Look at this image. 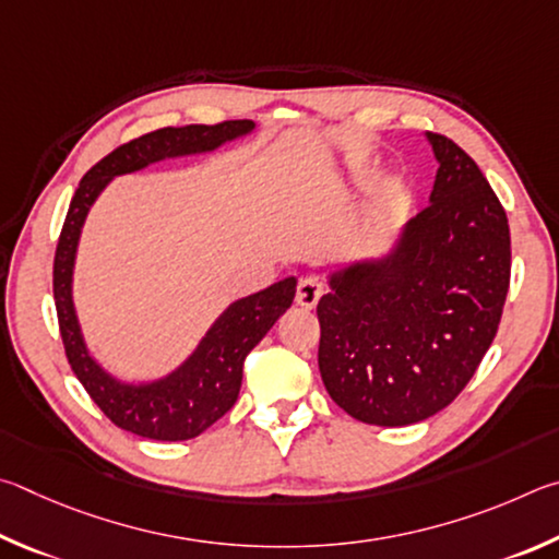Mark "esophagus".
<instances>
[{
  "label": "esophagus",
  "instance_id": "1",
  "mask_svg": "<svg viewBox=\"0 0 559 559\" xmlns=\"http://www.w3.org/2000/svg\"><path fill=\"white\" fill-rule=\"evenodd\" d=\"M321 295H324V285H321L319 277H305L299 280V287H297V305L301 309H314L319 305Z\"/></svg>",
  "mask_w": 559,
  "mask_h": 559
}]
</instances>
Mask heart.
Masks as SVG:
<instances>
[{
  "label": "heart",
  "mask_w": 559,
  "mask_h": 559,
  "mask_svg": "<svg viewBox=\"0 0 559 559\" xmlns=\"http://www.w3.org/2000/svg\"><path fill=\"white\" fill-rule=\"evenodd\" d=\"M390 195H393V186L380 183L373 191H370V205H373V209H380V205L388 203Z\"/></svg>",
  "instance_id": "obj_1"
}]
</instances>
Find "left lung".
I'll list each match as a JSON object with an SVG mask.
<instances>
[{
	"label": "left lung",
	"instance_id": "1",
	"mask_svg": "<svg viewBox=\"0 0 559 559\" xmlns=\"http://www.w3.org/2000/svg\"><path fill=\"white\" fill-rule=\"evenodd\" d=\"M439 164L429 205L380 254L329 272L319 370L366 425L405 427L462 393L493 344L511 285V233L476 162L425 132Z\"/></svg>",
	"mask_w": 559,
	"mask_h": 559
}]
</instances>
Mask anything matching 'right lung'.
I'll return each instance as SVG.
<instances>
[{"mask_svg": "<svg viewBox=\"0 0 559 559\" xmlns=\"http://www.w3.org/2000/svg\"><path fill=\"white\" fill-rule=\"evenodd\" d=\"M252 132V120L164 127V130L142 134L117 146L78 183L53 260L58 326H61L66 356L73 373L93 397V403L127 432L156 439V442H183L218 423L238 400L245 356L292 307L297 277H285L267 289L235 299L209 326L191 356L171 373L154 380H124L110 373L87 348L73 301L75 258L87 213L115 176L142 171L164 159L213 154Z\"/></svg>", "mask_w": 559, "mask_h": 559, "instance_id": "add662e5", "label": "right lung"}]
</instances>
